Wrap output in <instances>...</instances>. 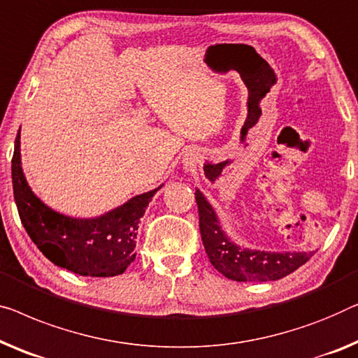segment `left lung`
<instances>
[{"label":"left lung","mask_w":358,"mask_h":358,"mask_svg":"<svg viewBox=\"0 0 358 358\" xmlns=\"http://www.w3.org/2000/svg\"><path fill=\"white\" fill-rule=\"evenodd\" d=\"M199 205L200 234L210 263L222 276L237 282L276 281L305 265L313 252H260L241 248L221 229L213 206L200 190L195 192Z\"/></svg>","instance_id":"1"}]
</instances>
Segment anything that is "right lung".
Returning a JSON list of instances; mask_svg holds the SVG:
<instances>
[{
  "label": "right lung",
  "mask_w": 358,
  "mask_h": 358,
  "mask_svg": "<svg viewBox=\"0 0 358 358\" xmlns=\"http://www.w3.org/2000/svg\"><path fill=\"white\" fill-rule=\"evenodd\" d=\"M14 200L30 239L51 263L80 276H117L136 260L138 222L152 196L145 192L98 217H71L46 206L29 187L20 166V129L13 155Z\"/></svg>",
  "instance_id": "1"
}]
</instances>
